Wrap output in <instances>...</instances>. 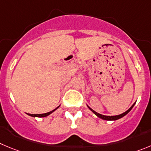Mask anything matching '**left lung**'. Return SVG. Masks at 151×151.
Instances as JSON below:
<instances>
[{
    "label": "left lung",
    "mask_w": 151,
    "mask_h": 151,
    "mask_svg": "<svg viewBox=\"0 0 151 151\" xmlns=\"http://www.w3.org/2000/svg\"><path fill=\"white\" fill-rule=\"evenodd\" d=\"M135 104H136V102H135L134 104H133V105H132V106H131V107L129 108V109H128V110H127L126 112H124V113L120 114V115H112V116H109V115H101V114L98 113V112H95V111L93 110V109H91V108H90L88 105H87V106H88V109H89L90 110H91V112H93V113L95 114V115H97V116H98V118H101V119H103V120H106V121H116V120H118V119H120V118H122V117L125 116V115H126L127 114L128 112H129V111L131 110V109H133V106H134Z\"/></svg>",
    "instance_id": "left-lung-1"
}]
</instances>
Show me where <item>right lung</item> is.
Wrapping results in <instances>:
<instances>
[{
	"instance_id": "add662e5",
	"label": "right lung",
	"mask_w": 151,
	"mask_h": 151,
	"mask_svg": "<svg viewBox=\"0 0 151 151\" xmlns=\"http://www.w3.org/2000/svg\"><path fill=\"white\" fill-rule=\"evenodd\" d=\"M59 107H60V106H59L58 107H56V109H53V110L50 111V112H47V113H43V114H29V113H27V115H29V116H32V117H38V118H43V117H46V116H47V115H50V114H51L52 112H54V111L56 110V109H58Z\"/></svg>"
}]
</instances>
